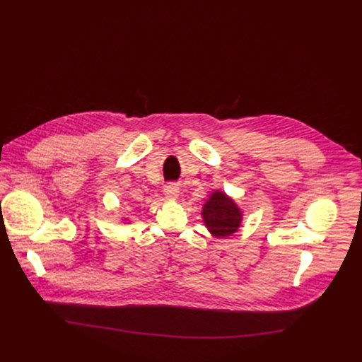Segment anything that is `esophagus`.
Wrapping results in <instances>:
<instances>
[{
    "label": "esophagus",
    "mask_w": 362,
    "mask_h": 362,
    "mask_svg": "<svg viewBox=\"0 0 362 362\" xmlns=\"http://www.w3.org/2000/svg\"><path fill=\"white\" fill-rule=\"evenodd\" d=\"M165 196H166L168 199H172V200L177 199V196H179V187H177L176 185H168V186L165 187Z\"/></svg>",
    "instance_id": "esophagus-1"
}]
</instances>
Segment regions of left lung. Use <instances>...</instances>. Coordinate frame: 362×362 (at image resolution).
<instances>
[{
  "mask_svg": "<svg viewBox=\"0 0 362 362\" xmlns=\"http://www.w3.org/2000/svg\"><path fill=\"white\" fill-rule=\"evenodd\" d=\"M202 218L212 236L225 239L238 232L243 214L230 196L222 190H215L203 204Z\"/></svg>",
  "mask_w": 362,
  "mask_h": 362,
  "instance_id": "left-lung-1",
  "label": "left lung"
}]
</instances>
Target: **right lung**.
I'll return each instance as SVG.
<instances>
[{
  "mask_svg": "<svg viewBox=\"0 0 362 362\" xmlns=\"http://www.w3.org/2000/svg\"><path fill=\"white\" fill-rule=\"evenodd\" d=\"M124 221H126V222H129V219H127V218H126V219H124Z\"/></svg>",
  "mask_w": 362,
  "mask_h": 362,
  "instance_id": "obj_1",
  "label": "right lung"
}]
</instances>
